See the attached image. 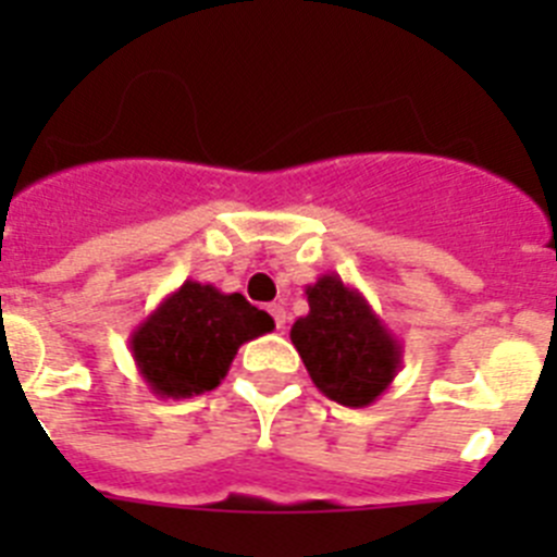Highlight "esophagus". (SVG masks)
<instances>
[{
  "instance_id": "34e87169",
  "label": "esophagus",
  "mask_w": 557,
  "mask_h": 557,
  "mask_svg": "<svg viewBox=\"0 0 557 557\" xmlns=\"http://www.w3.org/2000/svg\"><path fill=\"white\" fill-rule=\"evenodd\" d=\"M270 314L275 318V326H278V329L287 326V309H284L282 304H273V307H270Z\"/></svg>"
}]
</instances>
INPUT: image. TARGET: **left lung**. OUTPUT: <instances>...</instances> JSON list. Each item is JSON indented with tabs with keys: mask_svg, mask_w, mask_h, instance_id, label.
<instances>
[{
	"mask_svg": "<svg viewBox=\"0 0 557 557\" xmlns=\"http://www.w3.org/2000/svg\"><path fill=\"white\" fill-rule=\"evenodd\" d=\"M309 312L293 323L289 339L314 387L343 407H368L401 371V343L368 298L339 275L307 284Z\"/></svg>",
	"mask_w": 557,
	"mask_h": 557,
	"instance_id": "obj_1",
	"label": "left lung"
}]
</instances>
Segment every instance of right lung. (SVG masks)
Listing matches in <instances>:
<instances>
[{
	"mask_svg": "<svg viewBox=\"0 0 557 557\" xmlns=\"http://www.w3.org/2000/svg\"><path fill=\"white\" fill-rule=\"evenodd\" d=\"M275 323L239 293L186 278L131 332V354L150 393L191 398L214 391L248 339Z\"/></svg>",
	"mask_w": 557,
	"mask_h": 557,
	"instance_id": "1",
	"label": "right lung"
}]
</instances>
